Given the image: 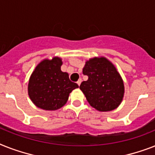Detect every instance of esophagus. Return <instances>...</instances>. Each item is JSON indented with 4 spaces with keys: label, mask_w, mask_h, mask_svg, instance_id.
<instances>
[{
    "label": "esophagus",
    "mask_w": 155,
    "mask_h": 155,
    "mask_svg": "<svg viewBox=\"0 0 155 155\" xmlns=\"http://www.w3.org/2000/svg\"><path fill=\"white\" fill-rule=\"evenodd\" d=\"M81 82H82V80H81V79H79V80H78V81L76 82V83H77L78 85H79V86H80V84H81Z\"/></svg>",
    "instance_id": "1"
}]
</instances>
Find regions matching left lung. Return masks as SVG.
Returning <instances> with one entry per match:
<instances>
[{
    "mask_svg": "<svg viewBox=\"0 0 155 155\" xmlns=\"http://www.w3.org/2000/svg\"><path fill=\"white\" fill-rule=\"evenodd\" d=\"M83 74L88 80L80 86L91 106L99 111H110L123 100L124 85L116 68L106 58H93L87 61Z\"/></svg>",
    "mask_w": 155,
    "mask_h": 155,
    "instance_id": "obj_1",
    "label": "left lung"
}]
</instances>
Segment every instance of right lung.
I'll return each instance as SVG.
<instances>
[{"label":"right lung","mask_w":155,"mask_h":155,"mask_svg":"<svg viewBox=\"0 0 155 155\" xmlns=\"http://www.w3.org/2000/svg\"><path fill=\"white\" fill-rule=\"evenodd\" d=\"M61 59L43 60L32 72L28 83V95L36 107L48 110L62 107L71 91L79 87L68 74L60 70Z\"/></svg>","instance_id":"1"}]
</instances>
